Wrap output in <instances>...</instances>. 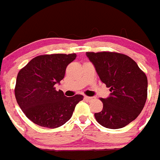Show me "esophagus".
I'll return each instance as SVG.
<instances>
[{"instance_id": "34e87169", "label": "esophagus", "mask_w": 160, "mask_h": 160, "mask_svg": "<svg viewBox=\"0 0 160 160\" xmlns=\"http://www.w3.org/2000/svg\"><path fill=\"white\" fill-rule=\"evenodd\" d=\"M85 99L86 100H88V101H91V100L94 99L93 97H90V96H85Z\"/></svg>"}]
</instances>
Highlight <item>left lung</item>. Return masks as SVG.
Instances as JSON below:
<instances>
[{
  "label": "left lung",
  "instance_id": "obj_1",
  "mask_svg": "<svg viewBox=\"0 0 160 160\" xmlns=\"http://www.w3.org/2000/svg\"><path fill=\"white\" fill-rule=\"evenodd\" d=\"M100 80L109 88L110 96L100 98L103 109L95 119L109 129H120L136 119L147 100L145 73L126 55L110 51L86 52Z\"/></svg>",
  "mask_w": 160,
  "mask_h": 160
}]
</instances>
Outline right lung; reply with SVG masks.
<instances>
[{
	"instance_id": "right-lung-1",
	"label": "right lung",
	"mask_w": 160,
	"mask_h": 160,
	"mask_svg": "<svg viewBox=\"0 0 160 160\" xmlns=\"http://www.w3.org/2000/svg\"><path fill=\"white\" fill-rule=\"evenodd\" d=\"M76 54H51L33 58L20 70L15 95L26 116L40 126L55 129L71 118L83 95L65 97L55 85L65 77V69Z\"/></svg>"
}]
</instances>
